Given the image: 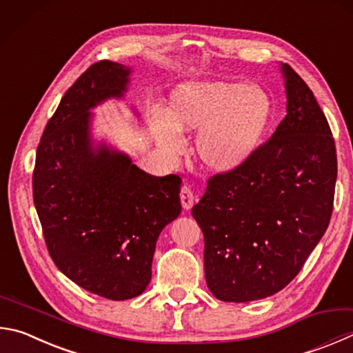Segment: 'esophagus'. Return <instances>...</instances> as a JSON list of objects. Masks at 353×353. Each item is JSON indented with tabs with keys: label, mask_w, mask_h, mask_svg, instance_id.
Listing matches in <instances>:
<instances>
[{
	"label": "esophagus",
	"mask_w": 353,
	"mask_h": 353,
	"mask_svg": "<svg viewBox=\"0 0 353 353\" xmlns=\"http://www.w3.org/2000/svg\"><path fill=\"white\" fill-rule=\"evenodd\" d=\"M181 202H182V207L185 210H190L191 207H193V203H194L193 191H191V188L187 187V185H183L182 190H181Z\"/></svg>",
	"instance_id": "34e87169"
}]
</instances>
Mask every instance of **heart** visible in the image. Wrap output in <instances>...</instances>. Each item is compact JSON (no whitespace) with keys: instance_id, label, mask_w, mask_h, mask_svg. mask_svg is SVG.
I'll list each match as a JSON object with an SVG mask.
<instances>
[{"instance_id":"1","label":"heart","mask_w":353,"mask_h":353,"mask_svg":"<svg viewBox=\"0 0 353 353\" xmlns=\"http://www.w3.org/2000/svg\"><path fill=\"white\" fill-rule=\"evenodd\" d=\"M270 106L264 94L233 81L187 83L170 97L168 112H152L150 126L170 156L181 154V132L196 131V150L205 166L227 172L252 157L264 136Z\"/></svg>"}]
</instances>
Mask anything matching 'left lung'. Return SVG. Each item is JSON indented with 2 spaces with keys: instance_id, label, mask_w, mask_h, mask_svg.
Instances as JSON below:
<instances>
[{
  "instance_id": "8db88e82",
  "label": "left lung",
  "mask_w": 353,
  "mask_h": 353,
  "mask_svg": "<svg viewBox=\"0 0 353 353\" xmlns=\"http://www.w3.org/2000/svg\"><path fill=\"white\" fill-rule=\"evenodd\" d=\"M287 115L239 168L208 179L191 213L205 241L210 292L225 303L290 284L327 230L336 182L330 126L305 81L284 63Z\"/></svg>"
}]
</instances>
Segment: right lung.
Instances as JSON below:
<instances>
[{
    "mask_svg": "<svg viewBox=\"0 0 353 353\" xmlns=\"http://www.w3.org/2000/svg\"><path fill=\"white\" fill-rule=\"evenodd\" d=\"M131 69L101 60L70 86L44 128L32 188L48 252L61 273L99 296H139L151 281L156 242L181 214L176 174L151 176L101 145L89 110L126 91Z\"/></svg>",
    "mask_w": 353,
    "mask_h": 353,
    "instance_id": "add662e5",
    "label": "right lung"
}]
</instances>
